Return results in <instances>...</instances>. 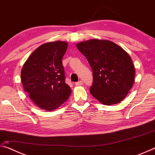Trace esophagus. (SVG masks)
Returning <instances> with one entry per match:
<instances>
[{
	"label": "esophagus",
	"mask_w": 155,
	"mask_h": 155,
	"mask_svg": "<svg viewBox=\"0 0 155 155\" xmlns=\"http://www.w3.org/2000/svg\"><path fill=\"white\" fill-rule=\"evenodd\" d=\"M83 81H78V82L76 83L75 85H77V86H81V85H83Z\"/></svg>",
	"instance_id": "34e87169"
}]
</instances>
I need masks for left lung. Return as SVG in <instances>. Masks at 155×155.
Listing matches in <instances>:
<instances>
[{"instance_id": "1", "label": "left lung", "mask_w": 155, "mask_h": 155, "mask_svg": "<svg viewBox=\"0 0 155 155\" xmlns=\"http://www.w3.org/2000/svg\"><path fill=\"white\" fill-rule=\"evenodd\" d=\"M77 47L93 71L90 93L104 105L123 101L134 83L135 69L130 57L113 41L92 39Z\"/></svg>"}]
</instances>
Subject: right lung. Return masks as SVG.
I'll return each mask as SVG.
<instances>
[{"label":"right lung","mask_w":155,"mask_h":155,"mask_svg":"<svg viewBox=\"0 0 155 155\" xmlns=\"http://www.w3.org/2000/svg\"><path fill=\"white\" fill-rule=\"evenodd\" d=\"M68 43L55 41L36 48L23 65L21 81L24 90L37 106L52 111L66 101L71 94L65 82L62 58Z\"/></svg>","instance_id":"add662e5"}]
</instances>
